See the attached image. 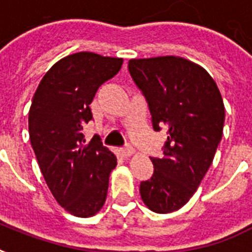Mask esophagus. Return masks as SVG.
I'll list each match as a JSON object with an SVG mask.
<instances>
[{
  "label": "esophagus",
  "mask_w": 252,
  "mask_h": 252,
  "mask_svg": "<svg viewBox=\"0 0 252 252\" xmlns=\"http://www.w3.org/2000/svg\"><path fill=\"white\" fill-rule=\"evenodd\" d=\"M122 153H123V156H124V157H126V158H129L130 156H132V154L134 153V149L130 145H128V146H126V148H123Z\"/></svg>",
  "instance_id": "34e87169"
}]
</instances>
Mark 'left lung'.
<instances>
[{
  "label": "left lung",
  "instance_id": "obj_1",
  "mask_svg": "<svg viewBox=\"0 0 252 252\" xmlns=\"http://www.w3.org/2000/svg\"><path fill=\"white\" fill-rule=\"evenodd\" d=\"M128 70L145 96L156 132L167 130L163 157L140 184L142 201L156 213L188 203L212 165L222 137L225 107L209 73L175 56L134 59Z\"/></svg>",
  "mask_w": 252,
  "mask_h": 252
}]
</instances>
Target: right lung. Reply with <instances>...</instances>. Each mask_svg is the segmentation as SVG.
Here are the masks:
<instances>
[{"label": "right lung", "mask_w": 252, "mask_h": 252, "mask_svg": "<svg viewBox=\"0 0 252 252\" xmlns=\"http://www.w3.org/2000/svg\"><path fill=\"white\" fill-rule=\"evenodd\" d=\"M123 59L78 52L57 61L37 86L29 112L30 141L57 203L77 217H91L106 201L116 167L112 152L94 137L85 144L90 103Z\"/></svg>", "instance_id": "add662e5"}]
</instances>
